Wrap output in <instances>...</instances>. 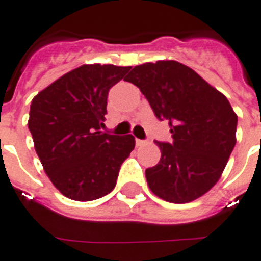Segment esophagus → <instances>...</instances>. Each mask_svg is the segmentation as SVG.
<instances>
[{
  "label": "esophagus",
  "mask_w": 261,
  "mask_h": 261,
  "mask_svg": "<svg viewBox=\"0 0 261 261\" xmlns=\"http://www.w3.org/2000/svg\"><path fill=\"white\" fill-rule=\"evenodd\" d=\"M145 144H146L145 140L136 139V145H137V146H142V145H145Z\"/></svg>",
  "instance_id": "esophagus-1"
}]
</instances>
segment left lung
Returning a JSON list of instances; mask_svg holds the SVG:
<instances>
[{
  "mask_svg": "<svg viewBox=\"0 0 261 261\" xmlns=\"http://www.w3.org/2000/svg\"><path fill=\"white\" fill-rule=\"evenodd\" d=\"M125 82L140 88L158 120H168L173 142H158L161 160L145 170L153 194L188 203L219 181L237 144L238 116L223 93L175 61L136 66Z\"/></svg>",
  "mask_w": 261,
  "mask_h": 261,
  "instance_id": "obj_1",
  "label": "left lung"
}]
</instances>
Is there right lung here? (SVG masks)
<instances>
[{
    "instance_id": "add662e5",
    "label": "right lung",
    "mask_w": 261,
    "mask_h": 261,
    "mask_svg": "<svg viewBox=\"0 0 261 261\" xmlns=\"http://www.w3.org/2000/svg\"><path fill=\"white\" fill-rule=\"evenodd\" d=\"M130 67L83 64L33 99L28 125L46 174L64 197L79 202L115 189L121 164L135 149L132 135L101 132L111 87Z\"/></svg>"
}]
</instances>
